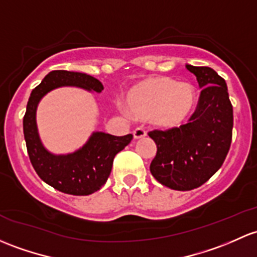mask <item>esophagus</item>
I'll list each match as a JSON object with an SVG mask.
<instances>
[{
    "instance_id": "obj_1",
    "label": "esophagus",
    "mask_w": 257,
    "mask_h": 257,
    "mask_svg": "<svg viewBox=\"0 0 257 257\" xmlns=\"http://www.w3.org/2000/svg\"><path fill=\"white\" fill-rule=\"evenodd\" d=\"M133 137L134 139H142V138L147 137V132L142 128H137L136 131L133 132Z\"/></svg>"
}]
</instances>
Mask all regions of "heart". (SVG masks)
Instances as JSON below:
<instances>
[{
	"label": "heart",
	"instance_id": "heart-1",
	"mask_svg": "<svg viewBox=\"0 0 257 257\" xmlns=\"http://www.w3.org/2000/svg\"><path fill=\"white\" fill-rule=\"evenodd\" d=\"M196 90L190 82H177L167 76L142 81L126 94V106L133 117L149 120L156 128H178L187 121L196 106Z\"/></svg>",
	"mask_w": 257,
	"mask_h": 257
}]
</instances>
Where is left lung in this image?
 <instances>
[{
    "instance_id": "left-lung-1",
    "label": "left lung",
    "mask_w": 257,
    "mask_h": 257,
    "mask_svg": "<svg viewBox=\"0 0 257 257\" xmlns=\"http://www.w3.org/2000/svg\"><path fill=\"white\" fill-rule=\"evenodd\" d=\"M186 67L202 90L191 121L167 132L149 133L158 148L150 165L151 175L176 191L199 187L220 169L233 132V106L225 80L210 67L190 64Z\"/></svg>"
}]
</instances>
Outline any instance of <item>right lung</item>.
Masks as SVG:
<instances>
[{"mask_svg": "<svg viewBox=\"0 0 257 257\" xmlns=\"http://www.w3.org/2000/svg\"><path fill=\"white\" fill-rule=\"evenodd\" d=\"M60 87H76L101 93L103 85L87 74L65 70L50 71L32 91L23 118V133L29 159L38 176L60 192L87 196L98 191L109 177L113 159L133 139L132 134L114 137L94 131L87 142L67 154L51 153L40 139L37 124L38 104L44 96Z\"/></svg>", "mask_w": 257, "mask_h": 257, "instance_id": "add662e5", "label": "right lung"}]
</instances>
